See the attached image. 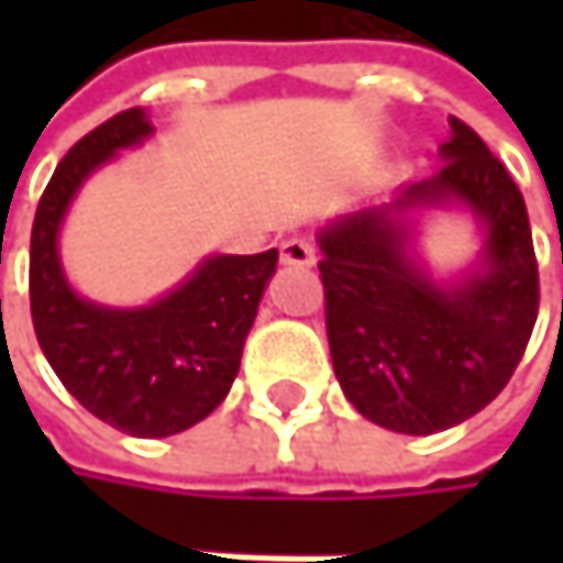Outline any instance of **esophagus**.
<instances>
[{
  "mask_svg": "<svg viewBox=\"0 0 563 563\" xmlns=\"http://www.w3.org/2000/svg\"><path fill=\"white\" fill-rule=\"evenodd\" d=\"M280 261L289 267H312L316 264V247L306 238H289L283 241Z\"/></svg>",
  "mask_w": 563,
  "mask_h": 563,
  "instance_id": "esophagus-1",
  "label": "esophagus"
}]
</instances>
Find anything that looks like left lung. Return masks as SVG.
<instances>
[{
  "label": "left lung",
  "instance_id": "obj_1",
  "mask_svg": "<svg viewBox=\"0 0 563 563\" xmlns=\"http://www.w3.org/2000/svg\"><path fill=\"white\" fill-rule=\"evenodd\" d=\"M440 159L430 178L339 214L316 238L335 378L362 417L413 437L496 400L538 319V261L518 185L456 117ZM423 207H466L484 228L481 261L456 282H433L412 251L409 214Z\"/></svg>",
  "mask_w": 563,
  "mask_h": 563
}]
</instances>
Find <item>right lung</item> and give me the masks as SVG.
I'll return each instance as SVG.
<instances>
[{
	"label": "right lung",
	"mask_w": 563,
	"mask_h": 563,
	"mask_svg": "<svg viewBox=\"0 0 563 563\" xmlns=\"http://www.w3.org/2000/svg\"><path fill=\"white\" fill-rule=\"evenodd\" d=\"M146 136L153 123L133 107L90 130L57 163L32 224L29 296L38 345L67 391L130 437H172L231 391L280 254H211L166 296L136 309L77 296L57 254L60 221L93 172Z\"/></svg>",
	"instance_id": "obj_1"
}]
</instances>
